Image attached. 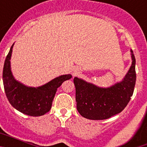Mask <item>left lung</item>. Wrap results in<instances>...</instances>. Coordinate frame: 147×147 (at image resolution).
Masks as SVG:
<instances>
[{
	"label": "left lung",
	"mask_w": 147,
	"mask_h": 147,
	"mask_svg": "<svg viewBox=\"0 0 147 147\" xmlns=\"http://www.w3.org/2000/svg\"><path fill=\"white\" fill-rule=\"evenodd\" d=\"M132 65L123 81L109 88H101L75 77L76 109L83 117L104 120L124 110L133 94L136 81V58L132 51Z\"/></svg>",
	"instance_id": "1"
}]
</instances>
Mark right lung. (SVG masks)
I'll list each match as a JSON object with an SVG mask.
<instances>
[{
    "label": "right lung",
    "instance_id": "right-lung-1",
    "mask_svg": "<svg viewBox=\"0 0 147 147\" xmlns=\"http://www.w3.org/2000/svg\"><path fill=\"white\" fill-rule=\"evenodd\" d=\"M14 45V44H13ZM13 45L7 54L3 65V82L9 103L18 111L30 116H40L51 108L57 90L72 76L62 75L39 88H28L14 79L10 69V58Z\"/></svg>",
    "mask_w": 147,
    "mask_h": 147
}]
</instances>
